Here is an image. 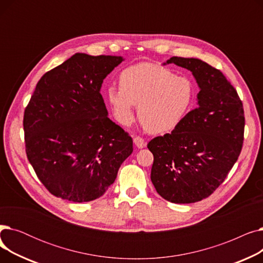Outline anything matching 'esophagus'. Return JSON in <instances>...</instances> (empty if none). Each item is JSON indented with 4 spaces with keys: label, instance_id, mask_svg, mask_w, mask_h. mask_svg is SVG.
<instances>
[{
    "label": "esophagus",
    "instance_id": "esophagus-1",
    "mask_svg": "<svg viewBox=\"0 0 263 263\" xmlns=\"http://www.w3.org/2000/svg\"><path fill=\"white\" fill-rule=\"evenodd\" d=\"M133 142L139 148H144L146 146L145 140L143 139V137H141V136H135L134 139H133Z\"/></svg>",
    "mask_w": 263,
    "mask_h": 263
}]
</instances>
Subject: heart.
Returning a JSON list of instances; mask_svg holds the SVG:
<instances>
[{
  "label": "heart",
  "instance_id": "heart-1",
  "mask_svg": "<svg viewBox=\"0 0 263 263\" xmlns=\"http://www.w3.org/2000/svg\"><path fill=\"white\" fill-rule=\"evenodd\" d=\"M107 97L121 123L132 122L137 104L145 129L163 133L177 128L191 112L195 87L189 78L177 77L167 68L140 63L121 71L119 89L109 87Z\"/></svg>",
  "mask_w": 263,
  "mask_h": 263
}]
</instances>
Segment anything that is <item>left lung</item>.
Wrapping results in <instances>:
<instances>
[{
  "label": "left lung",
  "mask_w": 263,
  "mask_h": 263,
  "mask_svg": "<svg viewBox=\"0 0 263 263\" xmlns=\"http://www.w3.org/2000/svg\"><path fill=\"white\" fill-rule=\"evenodd\" d=\"M171 63L195 77L198 107L172 133L148 143L154 155L150 178L164 199L192 203L210 196L237 162L244 141V109L236 88L218 69L198 59L173 57Z\"/></svg>",
  "instance_id": "1"
}]
</instances>
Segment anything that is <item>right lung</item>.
<instances>
[{
    "label": "right lung",
    "instance_id": "obj_1",
    "mask_svg": "<svg viewBox=\"0 0 263 263\" xmlns=\"http://www.w3.org/2000/svg\"><path fill=\"white\" fill-rule=\"evenodd\" d=\"M120 57L76 53L38 81L23 116L25 153L52 195L73 202L102 196L133 151L107 117L100 93Z\"/></svg>",
    "mask_w": 263,
    "mask_h": 263
}]
</instances>
